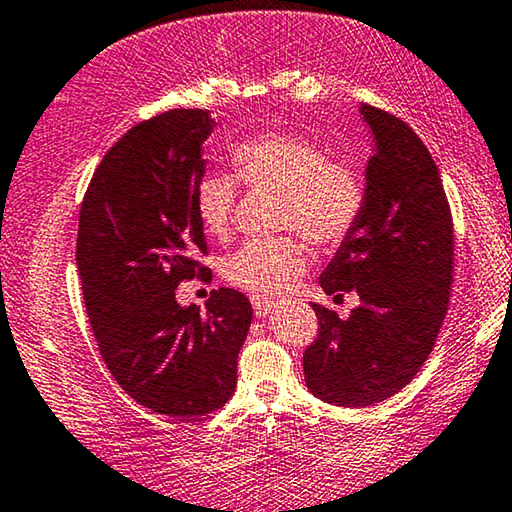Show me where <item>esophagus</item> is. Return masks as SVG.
Segmentation results:
<instances>
[{"label":"esophagus","mask_w":512,"mask_h":512,"mask_svg":"<svg viewBox=\"0 0 512 512\" xmlns=\"http://www.w3.org/2000/svg\"><path fill=\"white\" fill-rule=\"evenodd\" d=\"M251 306H254V313L256 316H267L277 302L272 300V297H265V295H251Z\"/></svg>","instance_id":"obj_1"}]
</instances>
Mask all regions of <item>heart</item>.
<instances>
[{
	"mask_svg": "<svg viewBox=\"0 0 512 512\" xmlns=\"http://www.w3.org/2000/svg\"><path fill=\"white\" fill-rule=\"evenodd\" d=\"M233 177L249 190L281 194L279 229L297 231L316 247H336L355 229L366 192L359 171L332 160L318 141L267 132L229 151ZM238 187L231 176L212 174L194 192L196 217L208 235L226 240L233 229ZM306 270V249L293 235L254 240L226 258L224 277L256 295H279Z\"/></svg>",
	"mask_w": 512,
	"mask_h": 512,
	"instance_id": "b5f03b06",
	"label": "heart"
}]
</instances>
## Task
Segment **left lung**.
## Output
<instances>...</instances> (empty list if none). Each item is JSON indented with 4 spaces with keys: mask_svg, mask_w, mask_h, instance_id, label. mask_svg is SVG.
Here are the masks:
<instances>
[{
    "mask_svg": "<svg viewBox=\"0 0 512 512\" xmlns=\"http://www.w3.org/2000/svg\"><path fill=\"white\" fill-rule=\"evenodd\" d=\"M375 151L366 201L320 286L359 306L341 320L311 304L318 336L304 350L306 387L320 400L366 407L421 371L446 318L453 283V217L435 160L419 135L384 109L361 105Z\"/></svg>",
    "mask_w": 512,
    "mask_h": 512,
    "instance_id": "8db88e82",
    "label": "left lung"
}]
</instances>
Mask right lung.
I'll use <instances>...</instances> for the list:
<instances>
[{
    "label": "right lung",
    "instance_id": "right-lung-1",
    "mask_svg": "<svg viewBox=\"0 0 512 512\" xmlns=\"http://www.w3.org/2000/svg\"><path fill=\"white\" fill-rule=\"evenodd\" d=\"M203 109H169L109 148L86 187L77 270L100 357L121 389L157 414L194 419L222 407L238 380L251 304L212 290L206 311L180 306L176 288L206 267L194 192L206 171Z\"/></svg>",
    "mask_w": 512,
    "mask_h": 512
}]
</instances>
